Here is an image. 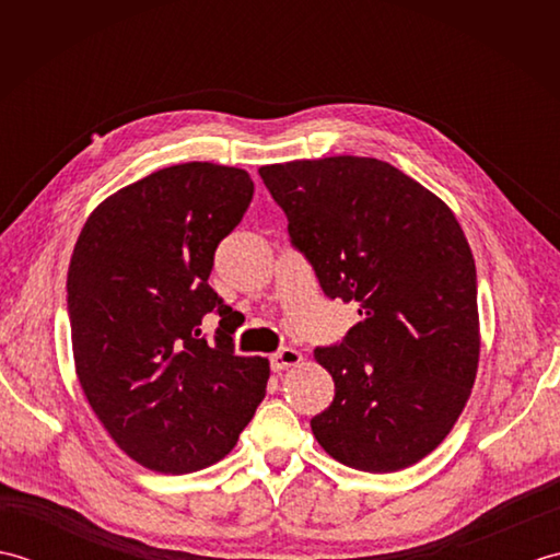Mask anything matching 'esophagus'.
I'll return each mask as SVG.
<instances>
[{"label":"esophagus","mask_w":560,"mask_h":560,"mask_svg":"<svg viewBox=\"0 0 560 560\" xmlns=\"http://www.w3.org/2000/svg\"><path fill=\"white\" fill-rule=\"evenodd\" d=\"M303 361V355L295 351V349H279L277 353H271V371L279 373V371H287V368H293L299 365Z\"/></svg>","instance_id":"34e87169"}]
</instances>
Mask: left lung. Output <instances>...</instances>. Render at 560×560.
Segmentation results:
<instances>
[{
  "label": "left lung",
  "instance_id": "8db88e82",
  "mask_svg": "<svg viewBox=\"0 0 560 560\" xmlns=\"http://www.w3.org/2000/svg\"><path fill=\"white\" fill-rule=\"evenodd\" d=\"M291 245L327 299L361 323L317 347L335 399L313 416L327 455L385 474L411 467L455 425L477 377V267L455 213L377 159L261 165Z\"/></svg>",
  "mask_w": 560,
  "mask_h": 560
}]
</instances>
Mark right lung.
Segmentation results:
<instances>
[{
  "mask_svg": "<svg viewBox=\"0 0 560 560\" xmlns=\"http://www.w3.org/2000/svg\"><path fill=\"white\" fill-rule=\"evenodd\" d=\"M241 168L183 163L91 213L67 273L77 375L129 457L189 474L229 455L265 399L269 363L235 353V319L209 287L213 253L253 201ZM222 319L209 340L200 319Z\"/></svg>",
  "mask_w": 560,
  "mask_h": 560,
  "instance_id": "right-lung-1",
  "label": "right lung"
}]
</instances>
